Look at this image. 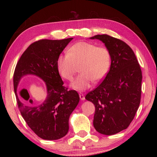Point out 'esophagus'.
Instances as JSON below:
<instances>
[{"instance_id": "34e87169", "label": "esophagus", "mask_w": 157, "mask_h": 157, "mask_svg": "<svg viewBox=\"0 0 157 157\" xmlns=\"http://www.w3.org/2000/svg\"><path fill=\"white\" fill-rule=\"evenodd\" d=\"M79 98H80V99L82 100H84L85 99V97H84V95L83 94H82V93H79Z\"/></svg>"}]
</instances>
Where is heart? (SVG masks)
Instances as JSON below:
<instances>
[{"mask_svg":"<svg viewBox=\"0 0 157 157\" xmlns=\"http://www.w3.org/2000/svg\"><path fill=\"white\" fill-rule=\"evenodd\" d=\"M111 53L105 46H97L89 42L81 41L69 48L67 53L59 55L57 68L60 75L72 80L79 64L81 73L71 83V87L79 91L89 89L94 82L102 79L109 70Z\"/></svg>","mask_w":157,"mask_h":157,"instance_id":"heart-1","label":"heart"}]
</instances>
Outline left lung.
<instances>
[{"label": "left lung", "instance_id": "8db88e82", "mask_svg": "<svg viewBox=\"0 0 157 157\" xmlns=\"http://www.w3.org/2000/svg\"><path fill=\"white\" fill-rule=\"evenodd\" d=\"M109 50V71L102 83L85 98L95 105L94 126L105 135L127 129L139 109L141 97L142 72L134 51L125 42L107 34H98Z\"/></svg>", "mask_w": 157, "mask_h": 157}]
</instances>
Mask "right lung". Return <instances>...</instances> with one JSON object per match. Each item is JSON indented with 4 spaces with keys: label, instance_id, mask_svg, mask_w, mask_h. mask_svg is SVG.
<instances>
[{
    "label": "right lung",
    "instance_id": "add662e5",
    "mask_svg": "<svg viewBox=\"0 0 157 157\" xmlns=\"http://www.w3.org/2000/svg\"><path fill=\"white\" fill-rule=\"evenodd\" d=\"M72 39H41L34 42L16 66L13 82L18 109L28 125L42 139L57 140L66 135L69 117L79 101L78 92L68 91L63 86L57 68L58 57ZM28 74L38 76L46 82L47 98L39 105H30L32 101L29 100L28 94L25 98L20 96L21 92L27 90L18 91L17 89L20 78Z\"/></svg>",
    "mask_w": 157,
    "mask_h": 157
}]
</instances>
